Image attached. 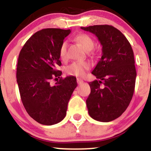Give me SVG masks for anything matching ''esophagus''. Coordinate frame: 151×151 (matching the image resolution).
I'll use <instances>...</instances> for the list:
<instances>
[{
  "label": "esophagus",
  "instance_id": "obj_1",
  "mask_svg": "<svg viewBox=\"0 0 151 151\" xmlns=\"http://www.w3.org/2000/svg\"><path fill=\"white\" fill-rule=\"evenodd\" d=\"M77 83H78V84H79V85L82 84V83H83V79H80V78H77Z\"/></svg>",
  "mask_w": 151,
  "mask_h": 151
}]
</instances>
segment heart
Instances as JSON below:
<instances>
[{"instance_id": "b5f03b06", "label": "heart", "mask_w": 151, "mask_h": 151, "mask_svg": "<svg viewBox=\"0 0 151 151\" xmlns=\"http://www.w3.org/2000/svg\"><path fill=\"white\" fill-rule=\"evenodd\" d=\"M76 40L82 46L86 51H91L94 47V41L86 34H79L75 37ZM68 42L66 41L63 42L59 49V56L62 60H65L68 57L67 53ZM91 68V64L86 61H77L72 63L71 65L66 68V73L69 75L76 77H83L86 72Z\"/></svg>"}]
</instances>
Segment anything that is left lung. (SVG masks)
I'll return each mask as SVG.
<instances>
[{"instance_id":"1","label":"left lung","mask_w":151,"mask_h":151,"mask_svg":"<svg viewBox=\"0 0 151 151\" xmlns=\"http://www.w3.org/2000/svg\"><path fill=\"white\" fill-rule=\"evenodd\" d=\"M81 28L96 35L102 46V57L92 71L100 80L89 83L88 114L98 121H114L126 110L134 94L137 72L133 50L125 36L114 26Z\"/></svg>"}]
</instances>
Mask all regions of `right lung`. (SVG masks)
Returning <instances> with one entry per match:
<instances>
[{
    "mask_svg": "<svg viewBox=\"0 0 151 151\" xmlns=\"http://www.w3.org/2000/svg\"><path fill=\"white\" fill-rule=\"evenodd\" d=\"M71 32L46 28L36 32L26 41L19 55L17 81L21 99L27 113L37 123L51 125L66 116L68 104L77 86L76 77H60L59 49ZM58 79L54 86L50 80Z\"/></svg>",
    "mask_w": 151,
    "mask_h": 151,
    "instance_id": "add662e5",
    "label": "right lung"
}]
</instances>
